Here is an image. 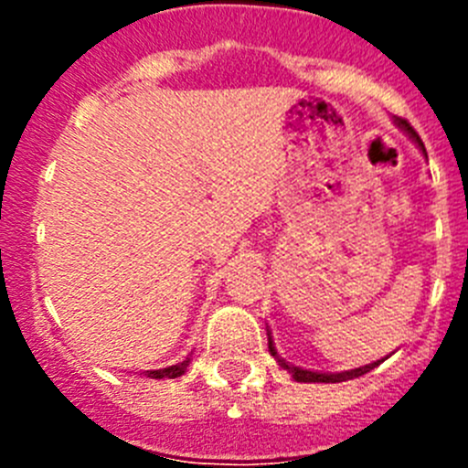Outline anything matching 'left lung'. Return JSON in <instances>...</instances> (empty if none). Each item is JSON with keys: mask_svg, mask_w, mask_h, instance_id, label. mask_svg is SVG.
Segmentation results:
<instances>
[{"mask_svg": "<svg viewBox=\"0 0 468 468\" xmlns=\"http://www.w3.org/2000/svg\"><path fill=\"white\" fill-rule=\"evenodd\" d=\"M396 122H399L400 128H405V131H408V133L412 135V140H415V143H420L421 152H424V144H421L420 135L415 133V128H412L410 123L405 122V119H396ZM424 154H427V152H424ZM267 340H270V354H271V356L276 358V363H279V366L283 367V370H288V373H291V378L295 379V382H325V384L346 382V379L361 378V375L370 373V370H373L375 366H379V361H375V363H367V366H363V367L345 370V373H314V370H304V367H297V366H291V363H285L283 358H281L279 354H276V346H274V342H271V333H270V330H267Z\"/></svg>", "mask_w": 468, "mask_h": 468, "instance_id": "obj_1", "label": "left lung"}]
</instances>
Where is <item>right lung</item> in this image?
<instances>
[{
    "label": "right lung",
    "instance_id": "obj_1",
    "mask_svg": "<svg viewBox=\"0 0 468 468\" xmlns=\"http://www.w3.org/2000/svg\"><path fill=\"white\" fill-rule=\"evenodd\" d=\"M187 366H189V358H187V361L177 363V366H171V367H161V370H147V378H152V379L180 378V375H185Z\"/></svg>",
    "mask_w": 468,
    "mask_h": 468
}]
</instances>
